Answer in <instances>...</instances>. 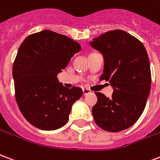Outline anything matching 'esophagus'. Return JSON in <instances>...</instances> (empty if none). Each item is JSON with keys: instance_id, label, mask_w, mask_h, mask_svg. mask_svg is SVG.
Segmentation results:
<instances>
[{"instance_id": "34e87169", "label": "esophagus", "mask_w": 160, "mask_h": 160, "mask_svg": "<svg viewBox=\"0 0 160 160\" xmlns=\"http://www.w3.org/2000/svg\"><path fill=\"white\" fill-rule=\"evenodd\" d=\"M90 93H91L90 90H88V89H83V95L84 96H86V95H88Z\"/></svg>"}]
</instances>
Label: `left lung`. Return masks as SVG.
Masks as SVG:
<instances>
[{"label":"left lung","mask_w":160,"mask_h":160,"mask_svg":"<svg viewBox=\"0 0 160 160\" xmlns=\"http://www.w3.org/2000/svg\"><path fill=\"white\" fill-rule=\"evenodd\" d=\"M91 45L104 56L105 65L100 80L114 87L112 98L96 92L98 101L92 108L96 125L117 132L132 126L142 115L151 86L148 53L139 40L122 30L100 35Z\"/></svg>","instance_id":"left-lung-1"}]
</instances>
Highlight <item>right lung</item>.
<instances>
[{
  "instance_id": "add662e5",
  "label": "right lung",
  "mask_w": 160,
  "mask_h": 160,
  "mask_svg": "<svg viewBox=\"0 0 160 160\" xmlns=\"http://www.w3.org/2000/svg\"><path fill=\"white\" fill-rule=\"evenodd\" d=\"M80 49L77 42L49 30L31 34L21 44L12 68L15 97L32 126L50 131L68 122L72 105L83 92L64 87L57 75Z\"/></svg>"
}]
</instances>
